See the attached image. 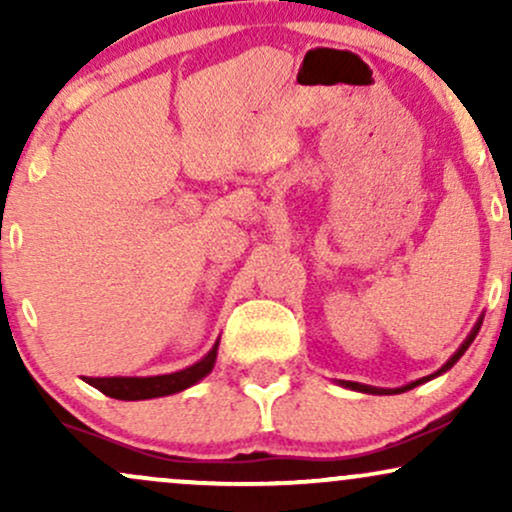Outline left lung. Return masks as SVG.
<instances>
[{
	"label": "left lung",
	"mask_w": 512,
	"mask_h": 512,
	"mask_svg": "<svg viewBox=\"0 0 512 512\" xmlns=\"http://www.w3.org/2000/svg\"><path fill=\"white\" fill-rule=\"evenodd\" d=\"M481 320H484V317H479L477 320V325L472 327V332L467 334V339H464V342L460 344V349L455 351V354H452L448 361L443 363V368H438L436 373H431V375H426V378H419V380H414V383H409V385H402V387H395V390H387V387H373V385H363V383H351V380H342V387H349V390H356V392H366V395H399V392H407V390H411V387H416V385H424V383H428V380H433V378H438V375H443L445 370H450L452 366H455L457 361H460V356L464 354V351L469 349V344L474 342V337H477L479 334V327H481Z\"/></svg>",
	"instance_id": "1"
}]
</instances>
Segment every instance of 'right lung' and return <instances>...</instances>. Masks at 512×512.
<instances>
[{
  "instance_id": "add662e5",
  "label": "right lung",
  "mask_w": 512,
  "mask_h": 512,
  "mask_svg": "<svg viewBox=\"0 0 512 512\" xmlns=\"http://www.w3.org/2000/svg\"><path fill=\"white\" fill-rule=\"evenodd\" d=\"M216 351H219V339L209 349V354L199 358L192 366L175 370L166 375H149V378H127V375H115V378H84L88 385L101 390L103 395L113 399H125V402H137V399H154L175 395V392L187 390L197 385L199 380L207 378L216 363Z\"/></svg>"
}]
</instances>
